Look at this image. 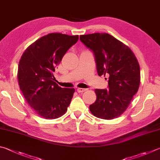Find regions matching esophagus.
<instances>
[{
  "instance_id": "1",
  "label": "esophagus",
  "mask_w": 160,
  "mask_h": 160,
  "mask_svg": "<svg viewBox=\"0 0 160 160\" xmlns=\"http://www.w3.org/2000/svg\"><path fill=\"white\" fill-rule=\"evenodd\" d=\"M87 89H84V88H78L77 89V92L78 93H82L84 92H85Z\"/></svg>"
}]
</instances>
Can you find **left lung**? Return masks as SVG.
<instances>
[{
	"label": "left lung",
	"instance_id": "left-lung-1",
	"mask_svg": "<svg viewBox=\"0 0 160 160\" xmlns=\"http://www.w3.org/2000/svg\"><path fill=\"white\" fill-rule=\"evenodd\" d=\"M80 40L94 54L98 75L108 79V89H95L97 100L89 106L90 111L104 120L118 118L138 92L141 78L138 61L127 45L108 33L82 35Z\"/></svg>",
	"mask_w": 160,
	"mask_h": 160
}]
</instances>
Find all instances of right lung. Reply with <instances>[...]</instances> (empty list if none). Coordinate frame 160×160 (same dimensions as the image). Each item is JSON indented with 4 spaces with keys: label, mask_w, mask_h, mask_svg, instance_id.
<instances>
[{
    "label": "right lung",
    "mask_w": 160,
    "mask_h": 160,
    "mask_svg": "<svg viewBox=\"0 0 160 160\" xmlns=\"http://www.w3.org/2000/svg\"><path fill=\"white\" fill-rule=\"evenodd\" d=\"M78 36L53 33L42 36L24 51L18 66V82L29 106L40 117L56 119L64 115L74 88H62L54 82L53 72Z\"/></svg>",
    "instance_id": "obj_1"
}]
</instances>
